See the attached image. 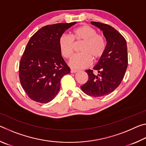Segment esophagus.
I'll list each match as a JSON object with an SVG mask.
<instances>
[{"label": "esophagus", "instance_id": "1", "mask_svg": "<svg viewBox=\"0 0 146 146\" xmlns=\"http://www.w3.org/2000/svg\"><path fill=\"white\" fill-rule=\"evenodd\" d=\"M77 70H74V69H71V73H76V72H77Z\"/></svg>", "mask_w": 146, "mask_h": 146}]
</instances>
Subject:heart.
<instances>
[{
	"label": "heart",
	"mask_w": 146,
	"mask_h": 146,
	"mask_svg": "<svg viewBox=\"0 0 146 146\" xmlns=\"http://www.w3.org/2000/svg\"><path fill=\"white\" fill-rule=\"evenodd\" d=\"M81 44L79 48L80 53L73 56L70 61L71 67L82 69L91 65L92 60L98 62L104 56L107 49V42L102 34L88 25L77 27L71 31V36L62 35L59 38L58 44L62 55L66 59L72 57L75 45Z\"/></svg>",
	"instance_id": "obj_1"
}]
</instances>
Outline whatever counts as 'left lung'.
I'll return each mask as SVG.
<instances>
[{"mask_svg": "<svg viewBox=\"0 0 146 146\" xmlns=\"http://www.w3.org/2000/svg\"><path fill=\"white\" fill-rule=\"evenodd\" d=\"M91 24L102 31L107 49L104 57L93 68L98 75L93 70H86L88 80L80 88L86 95L100 97L113 92L120 84L127 68V49L124 37L112 26L98 22Z\"/></svg>", "mask_w": 146, "mask_h": 146, "instance_id": "left-lung-1", "label": "left lung"}]
</instances>
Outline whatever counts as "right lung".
<instances>
[{"label":"right lung","instance_id":"1","mask_svg":"<svg viewBox=\"0 0 146 146\" xmlns=\"http://www.w3.org/2000/svg\"><path fill=\"white\" fill-rule=\"evenodd\" d=\"M76 23H58L40 28L29 39L19 64L20 82L28 97L39 103L53 100L62 77L70 73L59 48V38Z\"/></svg>","mask_w":146,"mask_h":146}]
</instances>
